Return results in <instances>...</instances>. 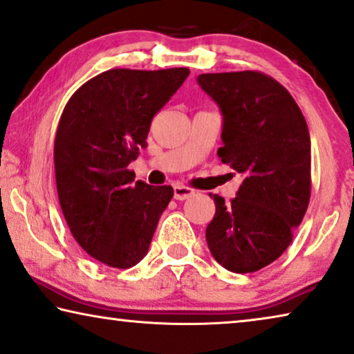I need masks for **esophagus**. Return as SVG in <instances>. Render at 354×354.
<instances>
[{
	"instance_id": "34e87169",
	"label": "esophagus",
	"mask_w": 354,
	"mask_h": 354,
	"mask_svg": "<svg viewBox=\"0 0 354 354\" xmlns=\"http://www.w3.org/2000/svg\"><path fill=\"white\" fill-rule=\"evenodd\" d=\"M194 194H195L194 189L187 186H181V184H176V186L173 187V195H175L176 200H186L189 197H192Z\"/></svg>"
}]
</instances>
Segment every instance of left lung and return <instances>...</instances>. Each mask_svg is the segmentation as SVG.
<instances>
[{"label":"left lung","mask_w":354,"mask_h":354,"mask_svg":"<svg viewBox=\"0 0 354 354\" xmlns=\"http://www.w3.org/2000/svg\"><path fill=\"white\" fill-rule=\"evenodd\" d=\"M197 82L223 114L219 159L241 175L230 202L209 194L207 243L227 270L257 272L283 254L308 208V127L291 93L263 73H208Z\"/></svg>","instance_id":"8db88e82"}]
</instances>
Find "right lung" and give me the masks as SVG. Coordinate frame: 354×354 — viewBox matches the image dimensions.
Returning <instances> with one entry per match:
<instances>
[{"instance_id":"add662e5","label":"right lung","mask_w":354,"mask_h":354,"mask_svg":"<svg viewBox=\"0 0 354 354\" xmlns=\"http://www.w3.org/2000/svg\"><path fill=\"white\" fill-rule=\"evenodd\" d=\"M187 76V68H115L79 87L63 109L54 145L60 207L79 246L109 267L143 259L173 197L171 186L135 181L127 167Z\"/></svg>"}]
</instances>
